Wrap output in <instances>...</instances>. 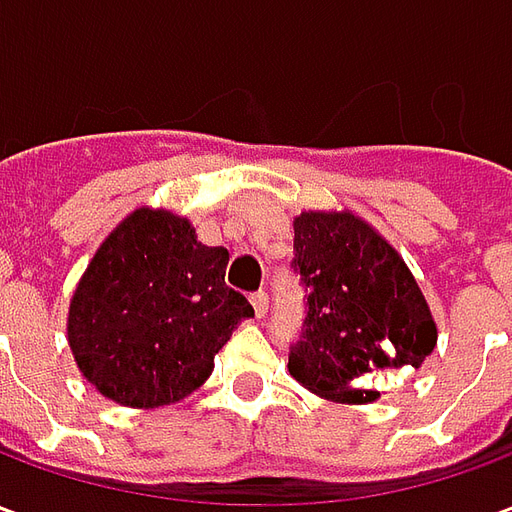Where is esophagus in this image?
<instances>
[{"mask_svg":"<svg viewBox=\"0 0 512 512\" xmlns=\"http://www.w3.org/2000/svg\"><path fill=\"white\" fill-rule=\"evenodd\" d=\"M252 307H255L257 318H266V312H268V293H266V290H257V293H252Z\"/></svg>","mask_w":512,"mask_h":512,"instance_id":"1","label":"esophagus"}]
</instances>
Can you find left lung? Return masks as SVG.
Wrapping results in <instances>:
<instances>
[{
	"label": "left lung",
	"instance_id": "8db88e82",
	"mask_svg": "<svg viewBox=\"0 0 512 512\" xmlns=\"http://www.w3.org/2000/svg\"><path fill=\"white\" fill-rule=\"evenodd\" d=\"M293 233L307 315L290 376L326 400L370 403L378 373L419 367L436 348L428 301L403 257L354 213L304 211Z\"/></svg>",
	"mask_w": 512,
	"mask_h": 512
}]
</instances>
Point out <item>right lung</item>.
<instances>
[{"instance_id": "add662e5", "label": "right lung", "mask_w": 512, "mask_h": 512, "mask_svg": "<svg viewBox=\"0 0 512 512\" xmlns=\"http://www.w3.org/2000/svg\"><path fill=\"white\" fill-rule=\"evenodd\" d=\"M230 252L197 241L189 219L139 208L90 260L68 312L82 376L131 408L178 403L255 310L227 288Z\"/></svg>"}]
</instances>
